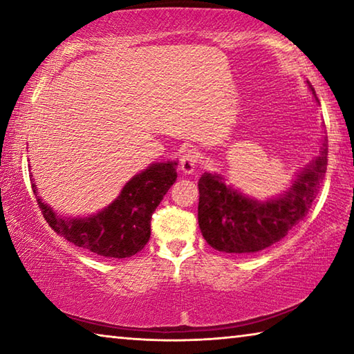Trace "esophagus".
<instances>
[{"label":"esophagus","mask_w":354,"mask_h":354,"mask_svg":"<svg viewBox=\"0 0 354 354\" xmlns=\"http://www.w3.org/2000/svg\"><path fill=\"white\" fill-rule=\"evenodd\" d=\"M179 165H181V170L184 173L190 175V173L195 171L196 165H198V154H196L194 149H185L181 156V162H179Z\"/></svg>","instance_id":"1"}]
</instances>
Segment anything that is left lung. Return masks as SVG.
I'll return each mask as SVG.
<instances>
[{
  "label": "left lung",
  "instance_id": "obj_1",
  "mask_svg": "<svg viewBox=\"0 0 354 354\" xmlns=\"http://www.w3.org/2000/svg\"><path fill=\"white\" fill-rule=\"evenodd\" d=\"M309 91L314 87L308 81ZM328 165V137L319 156L298 173L292 187L278 198L257 201L242 195L217 173L198 181V225L205 241L225 253H256L279 242L306 217L319 194Z\"/></svg>",
  "mask_w": 354,
  "mask_h": 354
}]
</instances>
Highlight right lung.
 I'll list each match as a JSON object with an SVG mask.
<instances>
[{"mask_svg": "<svg viewBox=\"0 0 354 354\" xmlns=\"http://www.w3.org/2000/svg\"><path fill=\"white\" fill-rule=\"evenodd\" d=\"M176 160L151 164L137 173L103 211L84 218L57 215L37 195V205L53 230L76 247L104 257H131L145 247L151 234V215L176 181Z\"/></svg>", "mask_w": 354, "mask_h": 354, "instance_id": "obj_1", "label": "right lung"}]
</instances>
